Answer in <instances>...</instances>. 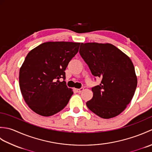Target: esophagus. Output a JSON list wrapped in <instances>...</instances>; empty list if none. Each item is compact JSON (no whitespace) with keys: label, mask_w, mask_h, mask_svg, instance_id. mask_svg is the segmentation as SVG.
Instances as JSON below:
<instances>
[{"label":"esophagus","mask_w":152,"mask_h":152,"mask_svg":"<svg viewBox=\"0 0 152 152\" xmlns=\"http://www.w3.org/2000/svg\"><path fill=\"white\" fill-rule=\"evenodd\" d=\"M74 90H75L77 93H81L83 90V88H81L80 89H74Z\"/></svg>","instance_id":"esophagus-1"}]
</instances>
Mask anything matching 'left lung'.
Wrapping results in <instances>:
<instances>
[{
	"mask_svg": "<svg viewBox=\"0 0 152 152\" xmlns=\"http://www.w3.org/2000/svg\"><path fill=\"white\" fill-rule=\"evenodd\" d=\"M80 54L91 74L101 78L93 87V98L88 108L104 119L115 117L133 99L137 86L134 67L130 58L111 44L82 43Z\"/></svg>",
	"mask_w": 152,
	"mask_h": 152,
	"instance_id": "obj_1",
	"label": "left lung"
}]
</instances>
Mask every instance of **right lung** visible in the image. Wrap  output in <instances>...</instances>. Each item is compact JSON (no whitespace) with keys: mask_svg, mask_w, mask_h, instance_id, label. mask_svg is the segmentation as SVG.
<instances>
[{"mask_svg":"<svg viewBox=\"0 0 152 152\" xmlns=\"http://www.w3.org/2000/svg\"><path fill=\"white\" fill-rule=\"evenodd\" d=\"M80 43L48 42L32 50L19 70V87L32 110L51 116L65 107L73 94L65 81L66 68L78 53Z\"/></svg>","mask_w":152,"mask_h":152,"instance_id":"1","label":"right lung"}]
</instances>
